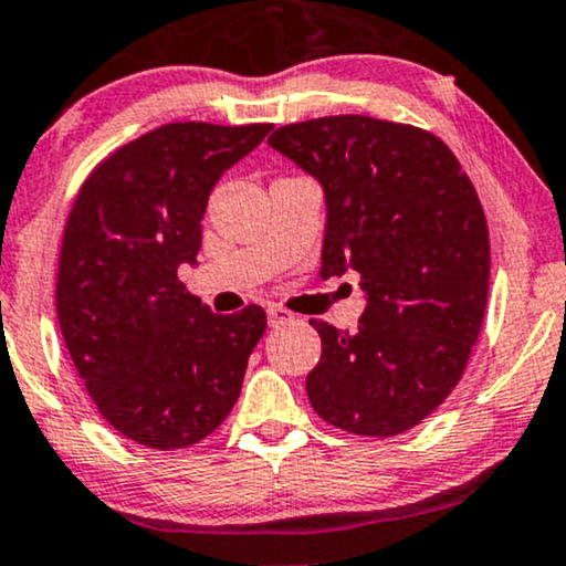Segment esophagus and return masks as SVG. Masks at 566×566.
Segmentation results:
<instances>
[{
	"mask_svg": "<svg viewBox=\"0 0 566 566\" xmlns=\"http://www.w3.org/2000/svg\"><path fill=\"white\" fill-rule=\"evenodd\" d=\"M269 324L271 326H284V324H290V321H295V316H292L290 311H284L282 305H269Z\"/></svg>",
	"mask_w": 566,
	"mask_h": 566,
	"instance_id": "esophagus-1",
	"label": "esophagus"
}]
</instances>
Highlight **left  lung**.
Here are the masks:
<instances>
[{
	"label": "left lung",
	"instance_id": "obj_1",
	"mask_svg": "<svg viewBox=\"0 0 566 566\" xmlns=\"http://www.w3.org/2000/svg\"><path fill=\"white\" fill-rule=\"evenodd\" d=\"M269 146L324 188L321 276L355 271L366 292L353 334L311 321L307 399L342 431H410L452 395L481 334L491 248L473 182L436 135L363 114L284 125Z\"/></svg>",
	"mask_w": 566,
	"mask_h": 566
}]
</instances>
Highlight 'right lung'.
<instances>
[{
    "instance_id": "obj_1",
    "label": "right lung",
    "mask_w": 566,
    "mask_h": 566,
    "mask_svg": "<svg viewBox=\"0 0 566 566\" xmlns=\"http://www.w3.org/2000/svg\"><path fill=\"white\" fill-rule=\"evenodd\" d=\"M271 125L171 123L91 171L64 227L56 318L85 391L143 447L206 439L238 402L266 313H211L177 279L196 266L213 185Z\"/></svg>"
}]
</instances>
